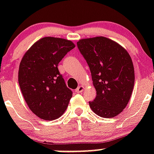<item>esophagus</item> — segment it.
Masks as SVG:
<instances>
[{
    "instance_id": "1",
    "label": "esophagus",
    "mask_w": 154,
    "mask_h": 154,
    "mask_svg": "<svg viewBox=\"0 0 154 154\" xmlns=\"http://www.w3.org/2000/svg\"><path fill=\"white\" fill-rule=\"evenodd\" d=\"M84 89L85 87L83 86V85H79L75 91H76V93H77V94H80V93H82V92L84 91Z\"/></svg>"
}]
</instances>
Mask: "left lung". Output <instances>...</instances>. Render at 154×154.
I'll use <instances>...</instances> for the list:
<instances>
[{
  "label": "left lung",
  "mask_w": 154,
  "mask_h": 154,
  "mask_svg": "<svg viewBox=\"0 0 154 154\" xmlns=\"http://www.w3.org/2000/svg\"><path fill=\"white\" fill-rule=\"evenodd\" d=\"M77 47L90 69L97 97L89 102L97 115L112 118L126 107L135 74L131 57L117 42L105 37L83 38Z\"/></svg>",
  "instance_id": "obj_1"
}]
</instances>
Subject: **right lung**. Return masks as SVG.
Listing matches in <instances>:
<instances>
[{
	"instance_id": "add662e5",
	"label": "right lung",
	"mask_w": 154,
	"mask_h": 154,
	"mask_svg": "<svg viewBox=\"0 0 154 154\" xmlns=\"http://www.w3.org/2000/svg\"><path fill=\"white\" fill-rule=\"evenodd\" d=\"M75 47L60 37L37 41L23 56L18 82L25 102L36 116L45 121L57 119L65 112L72 96L58 70V64Z\"/></svg>"
}]
</instances>
